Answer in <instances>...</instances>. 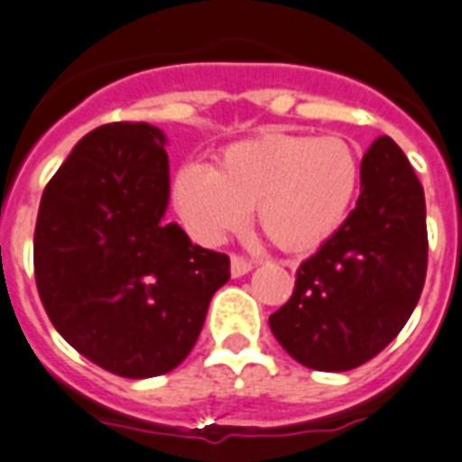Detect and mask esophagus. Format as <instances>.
I'll return each instance as SVG.
<instances>
[{
	"label": "esophagus",
	"mask_w": 462,
	"mask_h": 462,
	"mask_svg": "<svg viewBox=\"0 0 462 462\" xmlns=\"http://www.w3.org/2000/svg\"><path fill=\"white\" fill-rule=\"evenodd\" d=\"M254 270V263L249 258H244V255H232L230 258V273L232 277H244L246 273Z\"/></svg>",
	"instance_id": "obj_1"
}]
</instances>
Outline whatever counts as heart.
Segmentation results:
<instances>
[{
    "mask_svg": "<svg viewBox=\"0 0 462 462\" xmlns=\"http://www.w3.org/2000/svg\"><path fill=\"white\" fill-rule=\"evenodd\" d=\"M359 180V157L343 138L267 134L225 147L213 169L180 166L171 201L185 230L208 246L242 230L255 208L277 246L305 251L343 227Z\"/></svg>",
    "mask_w": 462,
    "mask_h": 462,
    "instance_id": "heart-1",
    "label": "heart"
}]
</instances>
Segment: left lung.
Returning <instances> with one entry per match:
<instances>
[{
  "label": "left lung",
  "instance_id": "obj_1",
  "mask_svg": "<svg viewBox=\"0 0 462 462\" xmlns=\"http://www.w3.org/2000/svg\"><path fill=\"white\" fill-rule=\"evenodd\" d=\"M425 270V192L397 143L381 135L362 159L356 207L300 263L293 296L270 317V328L308 369H356L404 328Z\"/></svg>",
  "mask_w": 462,
  "mask_h": 462
}]
</instances>
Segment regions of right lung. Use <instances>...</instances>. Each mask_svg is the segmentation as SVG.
<instances>
[{
    "instance_id": "1",
    "label": "right lung",
    "mask_w": 462,
    "mask_h": 462,
    "mask_svg": "<svg viewBox=\"0 0 462 462\" xmlns=\"http://www.w3.org/2000/svg\"><path fill=\"white\" fill-rule=\"evenodd\" d=\"M164 131L93 129L42 195L34 279L46 315L79 355L124 378L169 374L195 347L230 258L164 218Z\"/></svg>"
}]
</instances>
